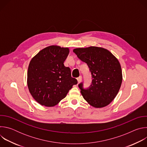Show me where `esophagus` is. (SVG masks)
I'll return each mask as SVG.
<instances>
[{"label": "esophagus", "mask_w": 147, "mask_h": 147, "mask_svg": "<svg viewBox=\"0 0 147 147\" xmlns=\"http://www.w3.org/2000/svg\"><path fill=\"white\" fill-rule=\"evenodd\" d=\"M77 80L78 83H80V82L81 81V80H82V77H81V76L78 77L77 78Z\"/></svg>", "instance_id": "1"}]
</instances>
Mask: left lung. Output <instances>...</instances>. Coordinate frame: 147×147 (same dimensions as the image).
<instances>
[{
  "label": "left lung",
  "mask_w": 147,
  "mask_h": 147,
  "mask_svg": "<svg viewBox=\"0 0 147 147\" xmlns=\"http://www.w3.org/2000/svg\"><path fill=\"white\" fill-rule=\"evenodd\" d=\"M86 63L91 74V84L84 88L78 84L84 99L95 108L107 106L116 97L122 82V71L118 60L107 49L91 47L73 50Z\"/></svg>",
  "instance_id": "left-lung-1"
}]
</instances>
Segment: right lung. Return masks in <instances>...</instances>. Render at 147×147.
<instances>
[{"label":"right lung","mask_w":147,"mask_h":147,"mask_svg":"<svg viewBox=\"0 0 147 147\" xmlns=\"http://www.w3.org/2000/svg\"><path fill=\"white\" fill-rule=\"evenodd\" d=\"M69 53L67 48L52 45L41 50L30 61L28 87L41 105H56L77 84V80L71 77L70 69L64 65Z\"/></svg>","instance_id":"1"}]
</instances>
